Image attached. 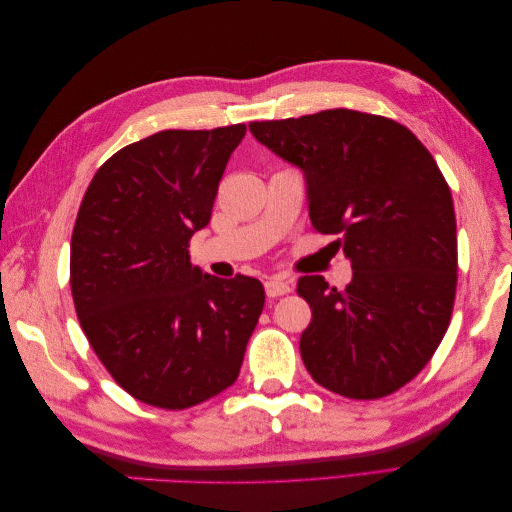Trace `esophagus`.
<instances>
[{
    "instance_id": "1",
    "label": "esophagus",
    "mask_w": 512,
    "mask_h": 512,
    "mask_svg": "<svg viewBox=\"0 0 512 512\" xmlns=\"http://www.w3.org/2000/svg\"><path fill=\"white\" fill-rule=\"evenodd\" d=\"M290 290H292V284L280 280V277H271L269 282H265V292H267V297H271V299L282 297V294H288Z\"/></svg>"
}]
</instances>
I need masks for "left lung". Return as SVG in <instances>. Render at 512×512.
Returning a JSON list of instances; mask_svg holds the SVG:
<instances>
[{
	"instance_id": "8db88e82",
	"label": "left lung",
	"mask_w": 512,
	"mask_h": 512,
	"mask_svg": "<svg viewBox=\"0 0 512 512\" xmlns=\"http://www.w3.org/2000/svg\"><path fill=\"white\" fill-rule=\"evenodd\" d=\"M250 132L305 175L309 220L352 262V282L303 275L312 307L301 359L337 395L378 399L408 384L440 346L457 288L453 196L401 123L348 108L252 121Z\"/></svg>"
}]
</instances>
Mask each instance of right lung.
<instances>
[{"mask_svg":"<svg viewBox=\"0 0 512 512\" xmlns=\"http://www.w3.org/2000/svg\"><path fill=\"white\" fill-rule=\"evenodd\" d=\"M245 126L164 130L119 149L91 179L70 243L81 327L108 374L143 404L183 410L237 380L265 307L254 277L190 262Z\"/></svg>","mask_w":512,"mask_h":512,"instance_id":"right-lung-1","label":"right lung"}]
</instances>
